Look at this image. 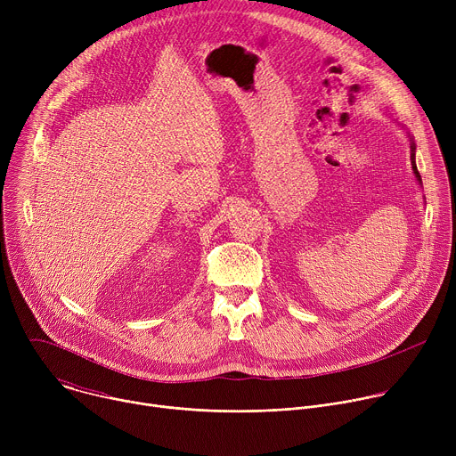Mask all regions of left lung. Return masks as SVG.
I'll return each mask as SVG.
<instances>
[{
	"label": "left lung",
	"mask_w": 456,
	"mask_h": 456,
	"mask_svg": "<svg viewBox=\"0 0 456 456\" xmlns=\"http://www.w3.org/2000/svg\"><path fill=\"white\" fill-rule=\"evenodd\" d=\"M403 126V124H401ZM408 137H410V151H411V169H413V173H415V178H417V182H419V185H422V178H420V173H419V169H417V162H415V150H417V144H415V141H413V137L408 134Z\"/></svg>",
	"instance_id": "1"
}]
</instances>
